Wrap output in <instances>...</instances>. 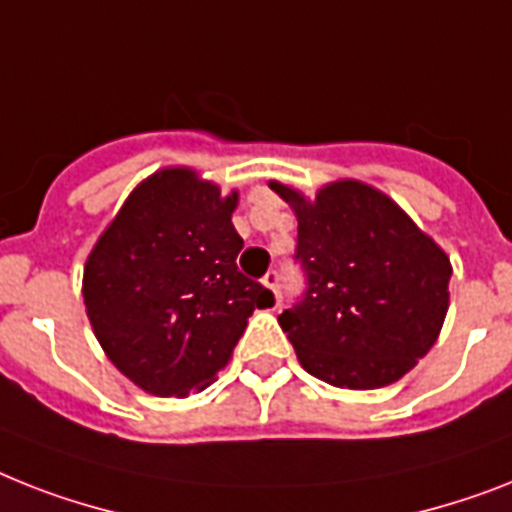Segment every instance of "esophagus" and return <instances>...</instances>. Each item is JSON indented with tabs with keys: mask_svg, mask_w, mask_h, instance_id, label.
<instances>
[{
	"mask_svg": "<svg viewBox=\"0 0 512 512\" xmlns=\"http://www.w3.org/2000/svg\"><path fill=\"white\" fill-rule=\"evenodd\" d=\"M263 284L268 286L270 292L276 294V305H281V273H278V270H268L263 278Z\"/></svg>",
	"mask_w": 512,
	"mask_h": 512,
	"instance_id": "1",
	"label": "esophagus"
}]
</instances>
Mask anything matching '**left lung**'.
I'll return each mask as SVG.
<instances>
[{
  "mask_svg": "<svg viewBox=\"0 0 512 512\" xmlns=\"http://www.w3.org/2000/svg\"><path fill=\"white\" fill-rule=\"evenodd\" d=\"M297 215L307 289L278 315L310 376L339 389L400 381L434 347L450 307L452 265L397 202L360 181L315 199L270 181Z\"/></svg>",
  "mask_w": 512,
  "mask_h": 512,
  "instance_id": "obj_1",
  "label": "left lung"
}]
</instances>
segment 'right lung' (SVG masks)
Listing matches in <instances>:
<instances>
[{
	"label": "right lung",
	"mask_w": 512,
	"mask_h": 512,
	"mask_svg": "<svg viewBox=\"0 0 512 512\" xmlns=\"http://www.w3.org/2000/svg\"><path fill=\"white\" fill-rule=\"evenodd\" d=\"M228 197L189 168L141 181L83 268V305L112 365L157 397L202 392L273 292L236 268Z\"/></svg>",
	"instance_id": "1"
}]
</instances>
